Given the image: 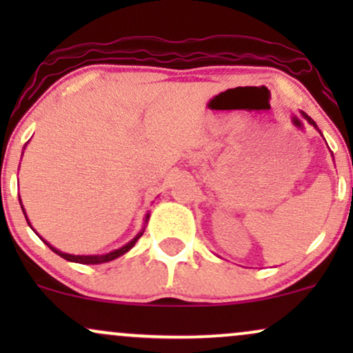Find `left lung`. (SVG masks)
I'll use <instances>...</instances> for the list:
<instances>
[{"label": "left lung", "mask_w": 353, "mask_h": 353, "mask_svg": "<svg viewBox=\"0 0 353 353\" xmlns=\"http://www.w3.org/2000/svg\"><path fill=\"white\" fill-rule=\"evenodd\" d=\"M303 116H305V119H307V121H309V123H310V124H314V125H315V128H317V124H315V123H314V119H312V117H309V116H307V114H303Z\"/></svg>", "instance_id": "1"}]
</instances>
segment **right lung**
Wrapping results in <instances>:
<instances>
[{
	"mask_svg": "<svg viewBox=\"0 0 353 353\" xmlns=\"http://www.w3.org/2000/svg\"><path fill=\"white\" fill-rule=\"evenodd\" d=\"M23 212H24V209H23ZM26 221H28V219H26ZM141 236H143V232L137 234V236L132 239V241L129 242V244H125L124 247H121V249H116V250H112V252L104 254V255H71V254L59 252L58 249L51 247L50 244H48V242H46V244L52 250V252H56L58 255H61V257L66 259V261H70V262H78V264H103V262H109V261H112V259H117V257H119V255H123V254L128 252V250L136 244L137 239H139Z\"/></svg>",
	"mask_w": 353,
	"mask_h": 353,
	"instance_id": "right-lung-1",
	"label": "right lung"
}]
</instances>
